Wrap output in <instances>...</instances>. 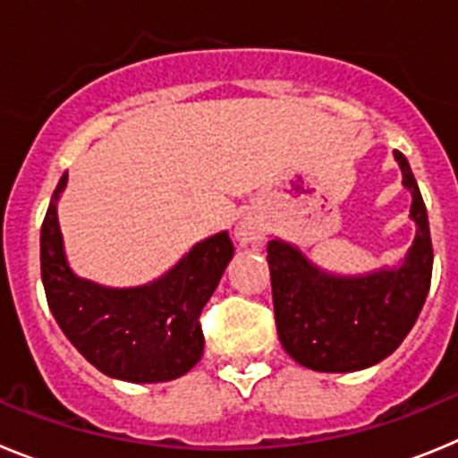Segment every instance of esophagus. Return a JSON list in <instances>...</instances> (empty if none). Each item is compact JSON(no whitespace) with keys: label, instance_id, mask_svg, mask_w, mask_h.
<instances>
[{"label":"esophagus","instance_id":"34e87169","mask_svg":"<svg viewBox=\"0 0 458 458\" xmlns=\"http://www.w3.org/2000/svg\"><path fill=\"white\" fill-rule=\"evenodd\" d=\"M236 241L241 245H257L266 238V225L264 220H259L257 216H245L236 225Z\"/></svg>","mask_w":458,"mask_h":458}]
</instances>
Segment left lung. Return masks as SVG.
<instances>
[{
  "mask_svg": "<svg viewBox=\"0 0 458 458\" xmlns=\"http://www.w3.org/2000/svg\"><path fill=\"white\" fill-rule=\"evenodd\" d=\"M394 160L415 222V238L399 266L337 275L282 238L268 242L279 342L307 369L346 374L378 365L399 349L422 311L434 268L427 206L403 153L394 151Z\"/></svg>",
  "mask_w": 458,
  "mask_h": 458,
  "instance_id": "8db88e82",
  "label": "left lung"
}]
</instances>
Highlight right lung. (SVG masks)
I'll return each instance as SVG.
<instances>
[{"label":"right lung","instance_id":"obj_1","mask_svg":"<svg viewBox=\"0 0 458 458\" xmlns=\"http://www.w3.org/2000/svg\"><path fill=\"white\" fill-rule=\"evenodd\" d=\"M64 174L40 226V275L52 317L68 342L109 378L165 383L188 374L204 355L199 314L233 257L217 232L190 248L165 275L141 286H103L80 277L64 250L56 204Z\"/></svg>","mask_w":458,"mask_h":458}]
</instances>
